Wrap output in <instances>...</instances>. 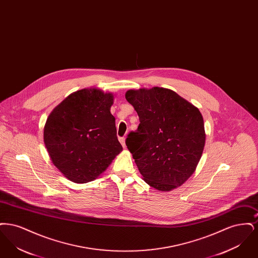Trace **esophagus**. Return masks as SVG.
Instances as JSON below:
<instances>
[{
	"instance_id": "obj_1",
	"label": "esophagus",
	"mask_w": 258,
	"mask_h": 258,
	"mask_svg": "<svg viewBox=\"0 0 258 258\" xmlns=\"http://www.w3.org/2000/svg\"><path fill=\"white\" fill-rule=\"evenodd\" d=\"M119 140H120L121 144L123 145V147L125 148V138H124V137H120V138H119Z\"/></svg>"
}]
</instances>
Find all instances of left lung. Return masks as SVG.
I'll return each instance as SVG.
<instances>
[{
  "label": "left lung",
  "instance_id": "8db88e82",
  "mask_svg": "<svg viewBox=\"0 0 258 258\" xmlns=\"http://www.w3.org/2000/svg\"><path fill=\"white\" fill-rule=\"evenodd\" d=\"M125 99L140 123L127 135L143 180L159 191H170L195 173L206 134L199 109L170 89L153 87L128 90Z\"/></svg>",
  "mask_w": 258,
  "mask_h": 258
}]
</instances>
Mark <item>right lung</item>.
I'll return each mask as SVG.
<instances>
[{
	"label": "right lung",
	"instance_id": "obj_1",
	"mask_svg": "<svg viewBox=\"0 0 258 258\" xmlns=\"http://www.w3.org/2000/svg\"><path fill=\"white\" fill-rule=\"evenodd\" d=\"M112 93L85 88L64 98L50 113L43 141L50 160L70 181L85 184L105 171L122 151Z\"/></svg>",
	"mask_w": 258,
	"mask_h": 258
}]
</instances>
